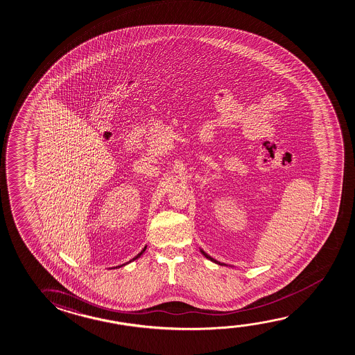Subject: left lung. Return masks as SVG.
Wrapping results in <instances>:
<instances>
[{"label":"left lung","instance_id":"1","mask_svg":"<svg viewBox=\"0 0 355 355\" xmlns=\"http://www.w3.org/2000/svg\"><path fill=\"white\" fill-rule=\"evenodd\" d=\"M200 252L201 254H202V255H204V257H206V259H209V260H211V261L215 262V263H217V265H222L221 262L216 261V260H215V259H212V257H211L210 255H207V254H206V252H204L202 249H200Z\"/></svg>","mask_w":355,"mask_h":355}]
</instances>
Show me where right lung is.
<instances>
[{"label": "right lung", "instance_id": "obj_1", "mask_svg": "<svg viewBox=\"0 0 355 355\" xmlns=\"http://www.w3.org/2000/svg\"><path fill=\"white\" fill-rule=\"evenodd\" d=\"M145 250H146V247H145L144 249H143V250H141V252H139V254H138V255H137V257H133V259H132V260H130V261H129V262L134 261V260H137V259H138V257H141V255H143V252H144ZM123 265H125V263H123ZM123 265H121V266H123Z\"/></svg>", "mask_w": 355, "mask_h": 355}]
</instances>
